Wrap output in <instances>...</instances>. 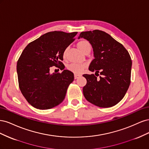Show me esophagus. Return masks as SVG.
<instances>
[{
    "mask_svg": "<svg viewBox=\"0 0 149 149\" xmlns=\"http://www.w3.org/2000/svg\"><path fill=\"white\" fill-rule=\"evenodd\" d=\"M81 75L78 74H74V79H77L78 77H79Z\"/></svg>",
    "mask_w": 149,
    "mask_h": 149,
    "instance_id": "obj_1",
    "label": "esophagus"
}]
</instances>
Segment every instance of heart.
I'll use <instances>...</instances> for the list:
<instances>
[{"label": "heart", "mask_w": 149, "mask_h": 149, "mask_svg": "<svg viewBox=\"0 0 149 149\" xmlns=\"http://www.w3.org/2000/svg\"><path fill=\"white\" fill-rule=\"evenodd\" d=\"M78 46L80 50L85 53L88 51H91V45L88 41L86 40H82L79 41L78 43ZM66 53V49L63 52V56L65 57ZM85 64H77V63H71L68 66V69L70 71L73 72L75 74H80L83 71L85 68Z\"/></svg>", "instance_id": "heart-1"}]
</instances>
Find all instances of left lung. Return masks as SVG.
Wrapping results in <instances>:
<instances>
[{
    "mask_svg": "<svg viewBox=\"0 0 149 149\" xmlns=\"http://www.w3.org/2000/svg\"><path fill=\"white\" fill-rule=\"evenodd\" d=\"M80 38L86 39L93 48L94 59L89 70L101 75L99 79L94 74L83 75L87 80L83 89L84 97L100 107L115 106L123 100L130 83L132 60L129 52L101 30L83 31Z\"/></svg>",
    "mask_w": 149,
    "mask_h": 149,
    "instance_id": "1",
    "label": "left lung"
}]
</instances>
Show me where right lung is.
Instances as JSON below:
<instances>
[{
	"instance_id": "obj_1",
	"label": "right lung",
	"mask_w": 149,
	"mask_h": 149,
	"mask_svg": "<svg viewBox=\"0 0 149 149\" xmlns=\"http://www.w3.org/2000/svg\"><path fill=\"white\" fill-rule=\"evenodd\" d=\"M77 33L50 31L30 42L22 52L17 64L18 81L22 94L33 107L49 109L64 100L74 74L64 70L61 61L64 51ZM53 65L64 71L50 74Z\"/></svg>"
}]
</instances>
